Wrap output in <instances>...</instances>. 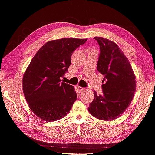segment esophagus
Masks as SVG:
<instances>
[{
	"mask_svg": "<svg viewBox=\"0 0 155 155\" xmlns=\"http://www.w3.org/2000/svg\"><path fill=\"white\" fill-rule=\"evenodd\" d=\"M78 90H79V91L82 92V91H85V88H84V87H81V86H78Z\"/></svg>",
	"mask_w": 155,
	"mask_h": 155,
	"instance_id": "34e87169",
	"label": "esophagus"
}]
</instances>
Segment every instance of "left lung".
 I'll list each match as a JSON object with an SVG mask.
<instances>
[{
	"instance_id": "8db88e82",
	"label": "left lung",
	"mask_w": 155,
	"mask_h": 155,
	"mask_svg": "<svg viewBox=\"0 0 155 155\" xmlns=\"http://www.w3.org/2000/svg\"><path fill=\"white\" fill-rule=\"evenodd\" d=\"M100 46L97 68L104 78L103 95L94 92L88 111L101 121H112L130 104L136 90V76L127 57L117 44L103 37H94Z\"/></svg>"
}]
</instances>
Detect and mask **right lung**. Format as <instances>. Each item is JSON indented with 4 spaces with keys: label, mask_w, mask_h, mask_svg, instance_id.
Here are the masks:
<instances>
[{
    "label": "right lung",
    "mask_w": 155,
    "mask_h": 155,
    "mask_svg": "<svg viewBox=\"0 0 155 155\" xmlns=\"http://www.w3.org/2000/svg\"><path fill=\"white\" fill-rule=\"evenodd\" d=\"M87 39L62 38L47 42L33 57L23 78V91L33 113L46 121L63 118L77 100L73 86L61 82L71 57Z\"/></svg>",
    "instance_id": "obj_1"
}]
</instances>
